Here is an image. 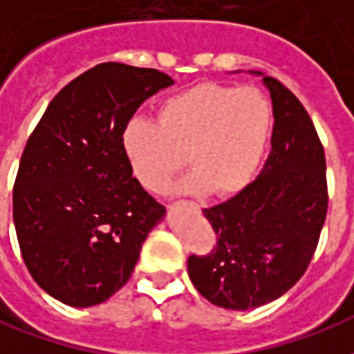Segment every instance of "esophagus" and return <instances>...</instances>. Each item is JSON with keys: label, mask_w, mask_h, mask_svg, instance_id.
Returning <instances> with one entry per match:
<instances>
[{"label": "esophagus", "mask_w": 354, "mask_h": 354, "mask_svg": "<svg viewBox=\"0 0 354 354\" xmlns=\"http://www.w3.org/2000/svg\"><path fill=\"white\" fill-rule=\"evenodd\" d=\"M193 207H195V208H199V207H197V205H193Z\"/></svg>", "instance_id": "1"}]
</instances>
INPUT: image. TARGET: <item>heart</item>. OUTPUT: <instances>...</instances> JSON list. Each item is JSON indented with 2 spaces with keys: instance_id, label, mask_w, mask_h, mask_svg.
<instances>
[{
  "instance_id": "1",
  "label": "heart",
  "mask_w": 354,
  "mask_h": 354,
  "mask_svg": "<svg viewBox=\"0 0 354 354\" xmlns=\"http://www.w3.org/2000/svg\"><path fill=\"white\" fill-rule=\"evenodd\" d=\"M271 131V106L254 87L199 83L167 96L157 123L131 119L123 149L134 178L162 193L185 165L192 172L178 184L185 193L230 197L243 192L260 167Z\"/></svg>"
}]
</instances>
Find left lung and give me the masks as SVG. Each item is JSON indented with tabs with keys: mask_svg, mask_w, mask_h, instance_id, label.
<instances>
[{
	"mask_svg": "<svg viewBox=\"0 0 354 354\" xmlns=\"http://www.w3.org/2000/svg\"><path fill=\"white\" fill-rule=\"evenodd\" d=\"M250 73L271 94V153L252 184L203 210L218 243L187 260L201 296L235 311L269 304L301 279L328 210L326 159L311 117L281 81Z\"/></svg>",
	"mask_w": 354,
	"mask_h": 354,
	"instance_id": "obj_1",
	"label": "left lung"
}]
</instances>
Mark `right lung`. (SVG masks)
Here are the masks:
<instances>
[{"label": "right lung", "instance_id": "right-lung-1", "mask_svg": "<svg viewBox=\"0 0 354 354\" xmlns=\"http://www.w3.org/2000/svg\"><path fill=\"white\" fill-rule=\"evenodd\" d=\"M170 85L151 68L94 66L50 100L28 138L12 220L28 271L58 301L93 307L113 296L165 218L132 178L123 131L142 102Z\"/></svg>", "mask_w": 354, "mask_h": 354}]
</instances>
